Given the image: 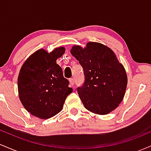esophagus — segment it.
Here are the masks:
<instances>
[{
    "label": "esophagus",
    "instance_id": "obj_1",
    "mask_svg": "<svg viewBox=\"0 0 151 151\" xmlns=\"http://www.w3.org/2000/svg\"><path fill=\"white\" fill-rule=\"evenodd\" d=\"M69 80H70V82L71 85H74V79H73V78H70V79H69Z\"/></svg>",
    "mask_w": 151,
    "mask_h": 151
}]
</instances>
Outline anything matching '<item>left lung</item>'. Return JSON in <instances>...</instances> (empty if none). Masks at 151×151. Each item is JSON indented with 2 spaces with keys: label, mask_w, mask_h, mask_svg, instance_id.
<instances>
[{
  "label": "left lung",
  "mask_w": 151,
  "mask_h": 151,
  "mask_svg": "<svg viewBox=\"0 0 151 151\" xmlns=\"http://www.w3.org/2000/svg\"><path fill=\"white\" fill-rule=\"evenodd\" d=\"M71 54L84 70L85 79L77 93L84 107L101 115L110 113L125 94L128 80L124 66L110 48L99 42H88L84 49L74 46Z\"/></svg>",
  "instance_id": "left-lung-1"
}]
</instances>
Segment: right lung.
Wrapping results in <instances>:
<instances>
[{
	"label": "right lung",
	"mask_w": 151,
	"mask_h": 151,
	"mask_svg": "<svg viewBox=\"0 0 151 151\" xmlns=\"http://www.w3.org/2000/svg\"><path fill=\"white\" fill-rule=\"evenodd\" d=\"M59 47L48 53L41 49L26 60L18 79L19 98L32 115L47 119L62 111L66 98L72 92L68 79L56 62L65 53Z\"/></svg>",
	"instance_id": "1"
}]
</instances>
